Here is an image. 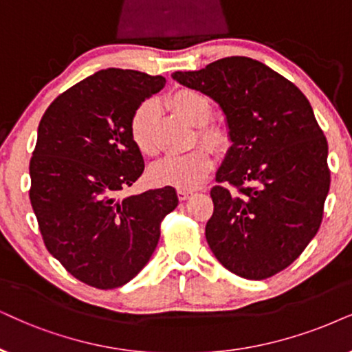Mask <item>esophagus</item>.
Wrapping results in <instances>:
<instances>
[{
  "instance_id": "obj_1",
  "label": "esophagus",
  "mask_w": 352,
  "mask_h": 352,
  "mask_svg": "<svg viewBox=\"0 0 352 352\" xmlns=\"http://www.w3.org/2000/svg\"><path fill=\"white\" fill-rule=\"evenodd\" d=\"M177 195H179V199L180 201H185V199H188L191 195H193V191L191 190H184V188H179L177 190Z\"/></svg>"
}]
</instances>
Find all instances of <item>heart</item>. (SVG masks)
<instances>
[{
	"instance_id": "1",
	"label": "heart",
	"mask_w": 352,
	"mask_h": 352,
	"mask_svg": "<svg viewBox=\"0 0 352 352\" xmlns=\"http://www.w3.org/2000/svg\"><path fill=\"white\" fill-rule=\"evenodd\" d=\"M167 102L177 113L195 126H199L198 136L203 144H206L216 154H222L229 149L230 133L228 128L221 123H209L212 115V102L208 96L197 89L184 87L172 92L167 97ZM155 113L157 107L154 102H143L133 112L128 124L133 144L143 155L155 154L153 136ZM208 150L197 148L182 155H168L151 167V182L155 185L175 186L184 190L197 188L212 170V155Z\"/></svg>"
}]
</instances>
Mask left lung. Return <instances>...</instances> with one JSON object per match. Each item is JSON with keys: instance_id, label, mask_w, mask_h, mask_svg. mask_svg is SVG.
I'll use <instances>...</instances> for the list:
<instances>
[{"instance_id": "left-lung-1", "label": "left lung", "mask_w": 352, "mask_h": 352, "mask_svg": "<svg viewBox=\"0 0 352 352\" xmlns=\"http://www.w3.org/2000/svg\"><path fill=\"white\" fill-rule=\"evenodd\" d=\"M172 78L211 97L228 120L232 146L211 190L209 248L240 278L274 276L318 232L330 190L328 143L310 102L291 81L247 56L175 71Z\"/></svg>"}]
</instances>
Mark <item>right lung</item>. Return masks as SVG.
<instances>
[{"label":"right lung","mask_w":352,"mask_h":352,"mask_svg":"<svg viewBox=\"0 0 352 352\" xmlns=\"http://www.w3.org/2000/svg\"><path fill=\"white\" fill-rule=\"evenodd\" d=\"M166 78L109 68L74 84L40 120L30 159V204L47 250L97 289L131 281L149 261L173 186L118 198L144 170L128 124Z\"/></svg>","instance_id":"right-lung-1"}]
</instances>
